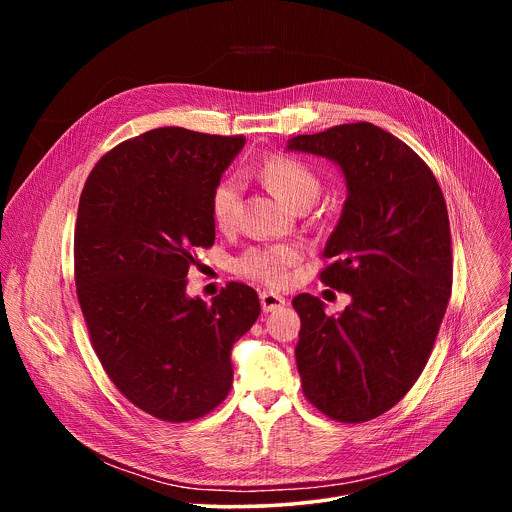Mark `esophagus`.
Masks as SVG:
<instances>
[{"mask_svg": "<svg viewBox=\"0 0 512 512\" xmlns=\"http://www.w3.org/2000/svg\"><path fill=\"white\" fill-rule=\"evenodd\" d=\"M259 300H261L263 312H275V310L285 306V298L279 296V294H273V291H261Z\"/></svg>", "mask_w": 512, "mask_h": 512, "instance_id": "obj_1", "label": "esophagus"}]
</instances>
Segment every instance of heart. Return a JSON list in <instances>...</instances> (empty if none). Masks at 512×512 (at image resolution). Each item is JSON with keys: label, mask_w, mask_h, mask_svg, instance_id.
Here are the masks:
<instances>
[{"label": "heart", "mask_w": 512, "mask_h": 512, "mask_svg": "<svg viewBox=\"0 0 512 512\" xmlns=\"http://www.w3.org/2000/svg\"><path fill=\"white\" fill-rule=\"evenodd\" d=\"M265 184L291 208L312 204L320 194L318 174L304 162L289 156H271L259 170ZM241 182L237 178H223L212 188L210 214L218 229H231L237 223L241 204ZM300 259L296 245H265L245 251L237 269L267 285H281L287 281L289 269Z\"/></svg>", "instance_id": "1"}]
</instances>
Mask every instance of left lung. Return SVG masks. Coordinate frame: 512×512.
Wrapping results in <instances>:
<instances>
[{
  "instance_id": "obj_1",
  "label": "left lung",
  "mask_w": 512,
  "mask_h": 512,
  "mask_svg": "<svg viewBox=\"0 0 512 512\" xmlns=\"http://www.w3.org/2000/svg\"><path fill=\"white\" fill-rule=\"evenodd\" d=\"M287 150L334 162L346 180L320 279L352 302L338 316L310 294L291 302L302 389L336 421H369L413 387L440 332L452 294L446 200L409 145L367 121L296 135Z\"/></svg>"
}]
</instances>
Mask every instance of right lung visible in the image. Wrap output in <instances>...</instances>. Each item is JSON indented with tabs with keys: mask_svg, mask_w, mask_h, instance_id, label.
<instances>
[{
	"mask_svg": "<svg viewBox=\"0 0 512 512\" xmlns=\"http://www.w3.org/2000/svg\"><path fill=\"white\" fill-rule=\"evenodd\" d=\"M243 137L160 127L105 154L75 227V281L93 348L113 385L162 421L198 419L233 385V344L259 318L257 291L186 294L194 251L212 247V188Z\"/></svg>",
	"mask_w": 512,
	"mask_h": 512,
	"instance_id": "right-lung-1",
	"label": "right lung"
}]
</instances>
